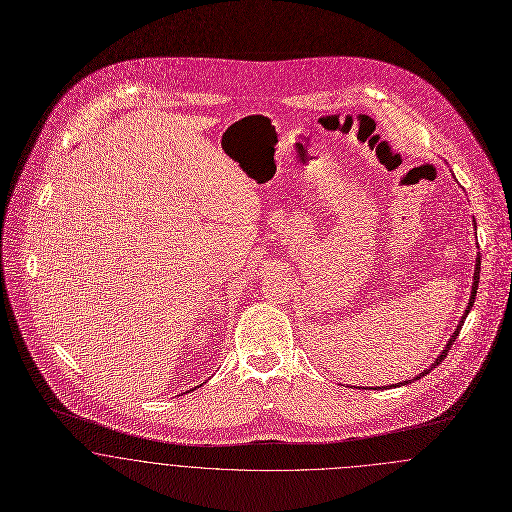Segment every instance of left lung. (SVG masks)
I'll return each instance as SVG.
<instances>
[{
	"label": "left lung",
	"mask_w": 512,
	"mask_h": 512,
	"mask_svg": "<svg viewBox=\"0 0 512 512\" xmlns=\"http://www.w3.org/2000/svg\"><path fill=\"white\" fill-rule=\"evenodd\" d=\"M475 222V220H473ZM479 271H481V259H479V255H477V261H475V273H473V286H471V296H469V304H467V308H465V312H463V316H461V322L457 324V328H455L454 334H452V338L450 341L446 343V347L442 349V353L436 357V361L426 369V371H422L420 375H416L412 381H418V379H422L424 375H428L436 365H440L444 359H446V355H448V351H450V347L454 345L455 338L459 336V330H461V326H463V322H465V318H467V314H469V310H471V306H473V302H475V296H477V286H479ZM400 385H408V381H404V383H397L395 387H400ZM379 389H383V387H379Z\"/></svg>",
	"instance_id": "obj_1"
}]
</instances>
